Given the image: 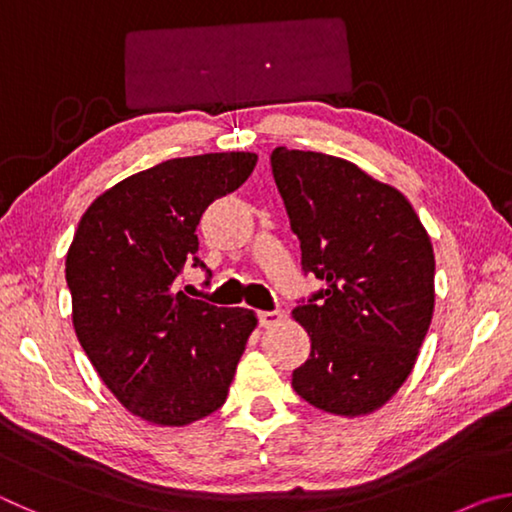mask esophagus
<instances>
[{"label": "esophagus", "instance_id": "esophagus-1", "mask_svg": "<svg viewBox=\"0 0 512 512\" xmlns=\"http://www.w3.org/2000/svg\"><path fill=\"white\" fill-rule=\"evenodd\" d=\"M257 320H259V325H262V327H273V325L280 323L282 314H280V311H259Z\"/></svg>", "mask_w": 512, "mask_h": 512}]
</instances>
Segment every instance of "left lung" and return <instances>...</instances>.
Returning a JSON list of instances; mask_svg holds the SVG:
<instances>
[{"mask_svg": "<svg viewBox=\"0 0 512 512\" xmlns=\"http://www.w3.org/2000/svg\"><path fill=\"white\" fill-rule=\"evenodd\" d=\"M271 169L302 271L323 282L293 309L311 339L293 391L334 415L375 411L411 375L427 336L431 239L395 187L348 160L277 146Z\"/></svg>", "mask_w": 512, "mask_h": 512, "instance_id": "obj_1", "label": "left lung"}]
</instances>
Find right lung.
Instances as JSON below:
<instances>
[{
    "label": "right lung",
    "mask_w": 512,
    "mask_h": 512,
    "mask_svg": "<svg viewBox=\"0 0 512 512\" xmlns=\"http://www.w3.org/2000/svg\"><path fill=\"white\" fill-rule=\"evenodd\" d=\"M255 153L173 158L121 180L81 216L65 280L81 348L128 411L162 427L214 413L257 325L178 289L183 266L207 273L196 225L253 173Z\"/></svg>",
    "instance_id": "right-lung-1"
}]
</instances>
